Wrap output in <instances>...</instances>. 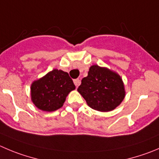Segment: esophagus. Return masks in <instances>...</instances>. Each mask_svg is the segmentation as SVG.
<instances>
[{"label": "esophagus", "instance_id": "obj_1", "mask_svg": "<svg viewBox=\"0 0 159 159\" xmlns=\"http://www.w3.org/2000/svg\"><path fill=\"white\" fill-rule=\"evenodd\" d=\"M73 82L75 87H78L79 86H80V79H75V80H74Z\"/></svg>", "mask_w": 159, "mask_h": 159}]
</instances>
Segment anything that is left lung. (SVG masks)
<instances>
[{
  "label": "left lung",
  "instance_id": "left-lung-1",
  "mask_svg": "<svg viewBox=\"0 0 159 159\" xmlns=\"http://www.w3.org/2000/svg\"><path fill=\"white\" fill-rule=\"evenodd\" d=\"M77 90L90 108L100 111L115 109L125 97L121 77L116 72L98 66L90 68L88 75L83 79Z\"/></svg>",
  "mask_w": 159,
  "mask_h": 159
}]
</instances>
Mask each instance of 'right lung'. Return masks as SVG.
I'll use <instances>...</instances> for the list:
<instances>
[{
	"label": "right lung",
	"mask_w": 159,
	"mask_h": 159,
	"mask_svg": "<svg viewBox=\"0 0 159 159\" xmlns=\"http://www.w3.org/2000/svg\"><path fill=\"white\" fill-rule=\"evenodd\" d=\"M75 88L68 72L54 69L31 86V99L42 111H53L62 107L69 93Z\"/></svg>",
	"instance_id": "1"
}]
</instances>
